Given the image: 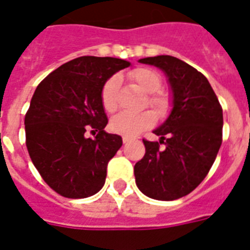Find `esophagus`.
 Here are the masks:
<instances>
[{
    "label": "esophagus",
    "instance_id": "obj_1",
    "mask_svg": "<svg viewBox=\"0 0 250 250\" xmlns=\"http://www.w3.org/2000/svg\"><path fill=\"white\" fill-rule=\"evenodd\" d=\"M129 140H131V139H129V137H127V136L123 137V143H125V144H127V143H128Z\"/></svg>",
    "mask_w": 250,
    "mask_h": 250
}]
</instances>
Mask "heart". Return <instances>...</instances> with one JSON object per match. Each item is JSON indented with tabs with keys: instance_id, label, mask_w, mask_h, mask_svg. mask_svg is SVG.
<instances>
[{
	"instance_id": "b5f03b06",
	"label": "heart",
	"mask_w": 250,
	"mask_h": 250,
	"mask_svg": "<svg viewBox=\"0 0 250 250\" xmlns=\"http://www.w3.org/2000/svg\"><path fill=\"white\" fill-rule=\"evenodd\" d=\"M129 78L136 83L139 88L149 94L148 102L153 107L162 110L166 107V98L160 93H156L161 88L162 80L161 76L154 70L146 67H140L133 70L129 74ZM121 78L119 75H114L106 80L101 89V104L104 109L107 113H114L118 107V90H119ZM156 122L154 114L150 111H143V113L129 114L121 113L110 121V128L115 133L123 135L127 137L137 136L144 129L152 127Z\"/></svg>"
}]
</instances>
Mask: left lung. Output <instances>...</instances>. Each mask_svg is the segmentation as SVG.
<instances>
[{"instance_id":"1","label":"left lung","mask_w":250,"mask_h":250,"mask_svg":"<svg viewBox=\"0 0 250 250\" xmlns=\"http://www.w3.org/2000/svg\"><path fill=\"white\" fill-rule=\"evenodd\" d=\"M140 62L165 72L172 109L153 131L160 141L143 140L145 156L133 168L136 186L148 197L172 201L190 193L213 166L222 144L223 111L208 79L182 60L157 56Z\"/></svg>"}]
</instances>
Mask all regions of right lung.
<instances>
[{
  "instance_id": "1",
  "label": "right lung",
  "mask_w": 250,
  "mask_h": 250,
  "mask_svg": "<svg viewBox=\"0 0 250 250\" xmlns=\"http://www.w3.org/2000/svg\"><path fill=\"white\" fill-rule=\"evenodd\" d=\"M129 64L111 57H79L37 85L24 118L25 145L45 183L61 196L89 197L105 184L122 137L104 129L107 117L101 89ZM89 128L99 132L94 139L85 136Z\"/></svg>"
}]
</instances>
